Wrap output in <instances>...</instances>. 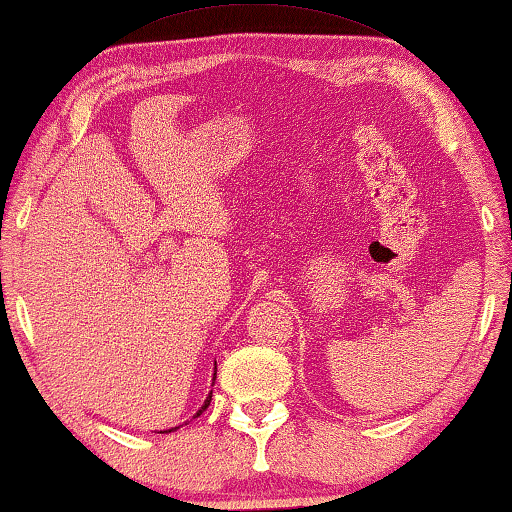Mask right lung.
<instances>
[{
  "mask_svg": "<svg viewBox=\"0 0 512 512\" xmlns=\"http://www.w3.org/2000/svg\"><path fill=\"white\" fill-rule=\"evenodd\" d=\"M213 380H215V371H213ZM211 398H213V391H209V396H206V400H204V405L195 411V416L193 418H197L200 414H204L206 411V407L211 405ZM175 429H179V427H170V429H164V432H159V434H170V432H175Z\"/></svg>",
  "mask_w": 512,
  "mask_h": 512,
  "instance_id": "obj_1",
  "label": "right lung"
}]
</instances>
